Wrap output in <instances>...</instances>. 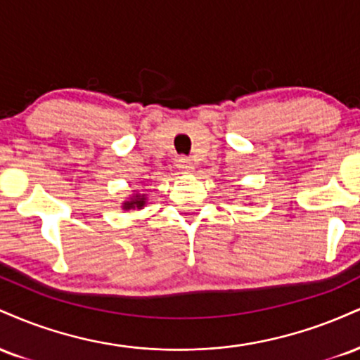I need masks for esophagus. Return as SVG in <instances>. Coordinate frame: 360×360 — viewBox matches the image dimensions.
Masks as SVG:
<instances>
[{"mask_svg": "<svg viewBox=\"0 0 360 360\" xmlns=\"http://www.w3.org/2000/svg\"><path fill=\"white\" fill-rule=\"evenodd\" d=\"M177 169H179L183 174H193L194 172L193 162L189 159H186V157H181V159L177 160Z\"/></svg>", "mask_w": 360, "mask_h": 360, "instance_id": "1", "label": "esophagus"}]
</instances>
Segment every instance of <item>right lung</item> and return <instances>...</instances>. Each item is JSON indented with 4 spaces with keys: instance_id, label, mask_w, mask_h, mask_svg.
Here are the masks:
<instances>
[{
    "instance_id": "right-lung-1",
    "label": "right lung",
    "mask_w": 360,
    "mask_h": 360,
    "mask_svg": "<svg viewBox=\"0 0 360 360\" xmlns=\"http://www.w3.org/2000/svg\"><path fill=\"white\" fill-rule=\"evenodd\" d=\"M146 205H147V194L134 191L130 194V198H127V200L122 203V210H125V212H128V210H135V208L142 210Z\"/></svg>"
}]
</instances>
